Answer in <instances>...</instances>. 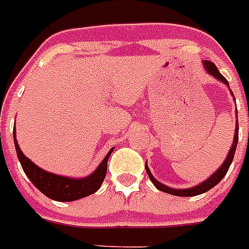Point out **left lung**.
<instances>
[{
	"instance_id": "1",
	"label": "left lung",
	"mask_w": 249,
	"mask_h": 249,
	"mask_svg": "<svg viewBox=\"0 0 249 249\" xmlns=\"http://www.w3.org/2000/svg\"><path fill=\"white\" fill-rule=\"evenodd\" d=\"M204 67H206V70L208 73H211L213 77L218 78L219 81H222V82H224L226 85L228 86V81L224 78V76H222V74L219 73L218 68L215 67L214 63H212L211 61H204ZM237 142H238V120H237V123H236V132H234V140H233V144H232V147H231V151H230V153H228L227 158H226V160H224V163L222 164L221 168H219L218 171H215V172L213 173V175L211 176L208 179H207V181H204L203 183L198 184V186L192 187V188H187V190H173V188H169V187L160 183L158 181H156L155 177H153V176H152V173L149 172L148 166H147V164H146V172H147V175H148L149 179L153 182V184L157 187L158 190L162 191V192L169 193V195L179 196V197H192V196H198V195H201V193H204V192H207V191H210L211 188H213V187H214L217 183H219L222 178L226 176V173L228 172V168H230L231 163H232L233 157H234V152H236Z\"/></svg>"
}]
</instances>
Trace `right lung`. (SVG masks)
I'll use <instances>...</instances> for the list:
<instances>
[{
    "mask_svg": "<svg viewBox=\"0 0 249 249\" xmlns=\"http://www.w3.org/2000/svg\"><path fill=\"white\" fill-rule=\"evenodd\" d=\"M15 137H16V133H15ZM15 147H16L17 157L21 162L22 168L25 171L26 176L30 178V181L35 184L37 190L47 196L48 198L58 202L76 201V199L83 198V197H87L96 192L103 183L106 172H107V160L113 151V148L109 149L105 160L101 162L98 168L91 176L81 178V179H73V178L61 177V176L53 175V173H48L32 163L22 153L16 138H15Z\"/></svg>",
    "mask_w": 249,
    "mask_h": 249,
    "instance_id": "1",
    "label": "right lung"
}]
</instances>
